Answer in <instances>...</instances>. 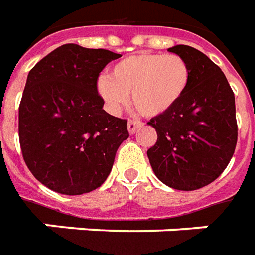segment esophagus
Masks as SVG:
<instances>
[{
	"instance_id": "34e87169",
	"label": "esophagus",
	"mask_w": 255,
	"mask_h": 255,
	"mask_svg": "<svg viewBox=\"0 0 255 255\" xmlns=\"http://www.w3.org/2000/svg\"><path fill=\"white\" fill-rule=\"evenodd\" d=\"M128 131H129V133H133L138 128L142 127V122H139V120H132V119H129L128 120Z\"/></svg>"
}]
</instances>
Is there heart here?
Masks as SVG:
<instances>
[{"label": "heart", "instance_id": "obj_1", "mask_svg": "<svg viewBox=\"0 0 255 255\" xmlns=\"http://www.w3.org/2000/svg\"><path fill=\"white\" fill-rule=\"evenodd\" d=\"M192 69L175 53L142 52L127 56L98 80V92L112 112L127 103L128 94L140 115L156 117L168 112L186 94Z\"/></svg>", "mask_w": 255, "mask_h": 255}]
</instances>
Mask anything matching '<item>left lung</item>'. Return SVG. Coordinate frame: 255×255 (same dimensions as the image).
I'll return each instance as SVG.
<instances>
[{
    "instance_id": "left-lung-1",
    "label": "left lung",
    "mask_w": 255,
    "mask_h": 255,
    "mask_svg": "<svg viewBox=\"0 0 255 255\" xmlns=\"http://www.w3.org/2000/svg\"><path fill=\"white\" fill-rule=\"evenodd\" d=\"M168 51L189 63L192 78L182 99L147 123L157 132L147 157L167 186L196 190L220 177L235 153V94L222 70L203 52L188 45Z\"/></svg>"
}]
</instances>
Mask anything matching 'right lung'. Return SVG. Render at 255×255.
<instances>
[{"instance_id": "right-lung-1", "label": "right lung", "mask_w": 255, "mask_h": 255, "mask_svg": "<svg viewBox=\"0 0 255 255\" xmlns=\"http://www.w3.org/2000/svg\"><path fill=\"white\" fill-rule=\"evenodd\" d=\"M122 55L65 44L30 70L19 105L24 163L42 185L83 195L102 185L129 136L127 120L103 110L98 77Z\"/></svg>"}]
</instances>
